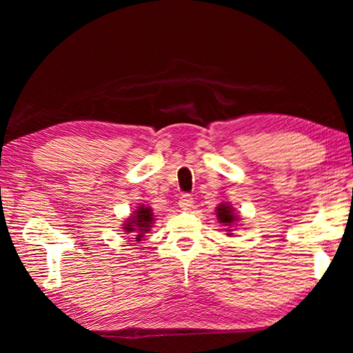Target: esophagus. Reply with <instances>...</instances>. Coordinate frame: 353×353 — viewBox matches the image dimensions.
I'll use <instances>...</instances> for the list:
<instances>
[{"instance_id": "34e87169", "label": "esophagus", "mask_w": 353, "mask_h": 353, "mask_svg": "<svg viewBox=\"0 0 353 353\" xmlns=\"http://www.w3.org/2000/svg\"><path fill=\"white\" fill-rule=\"evenodd\" d=\"M193 198H191V194H182L181 199H179V207L182 208V210H191V207H193Z\"/></svg>"}]
</instances>
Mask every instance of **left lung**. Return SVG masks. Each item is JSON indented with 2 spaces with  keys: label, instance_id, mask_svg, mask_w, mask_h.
I'll use <instances>...</instances> for the list:
<instances>
[{
  "label": "left lung",
  "instance_id": "8db88e82",
  "mask_svg": "<svg viewBox=\"0 0 353 353\" xmlns=\"http://www.w3.org/2000/svg\"><path fill=\"white\" fill-rule=\"evenodd\" d=\"M216 216L219 223H223L224 225L229 227V229H227L229 232L232 230L230 229L232 224H235L238 221V216H235V210L229 204H219L216 207Z\"/></svg>",
  "mask_w": 353,
  "mask_h": 353
}]
</instances>
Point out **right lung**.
Wrapping results in <instances>:
<instances>
[{"mask_svg": "<svg viewBox=\"0 0 353 353\" xmlns=\"http://www.w3.org/2000/svg\"><path fill=\"white\" fill-rule=\"evenodd\" d=\"M154 214L149 207L141 205L137 208L134 214L126 219V224H124V230L132 234L134 238L130 240L134 241H141V238H145V234H148L149 229L152 227Z\"/></svg>", "mask_w": 353, "mask_h": 353, "instance_id": "add662e5", "label": "right lung"}]
</instances>
